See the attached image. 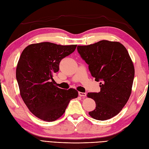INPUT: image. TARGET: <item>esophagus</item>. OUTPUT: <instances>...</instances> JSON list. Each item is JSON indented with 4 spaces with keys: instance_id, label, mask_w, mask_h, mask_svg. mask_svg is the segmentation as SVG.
Returning a JSON list of instances; mask_svg holds the SVG:
<instances>
[{
    "instance_id": "34e87169",
    "label": "esophagus",
    "mask_w": 149,
    "mask_h": 149,
    "mask_svg": "<svg viewBox=\"0 0 149 149\" xmlns=\"http://www.w3.org/2000/svg\"><path fill=\"white\" fill-rule=\"evenodd\" d=\"M78 94H79V96H81V97H85L86 96V93L79 92Z\"/></svg>"
}]
</instances>
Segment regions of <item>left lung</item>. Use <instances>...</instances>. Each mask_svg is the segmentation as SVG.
<instances>
[{
	"mask_svg": "<svg viewBox=\"0 0 149 149\" xmlns=\"http://www.w3.org/2000/svg\"><path fill=\"white\" fill-rule=\"evenodd\" d=\"M78 52L88 65L101 91L88 93L95 101L96 109L89 114L105 120L119 114L129 100L134 78V67L127 49L118 42L101 40L92 45L78 46Z\"/></svg>",
	"mask_w": 149,
	"mask_h": 149,
	"instance_id": "8db88e82",
	"label": "left lung"
}]
</instances>
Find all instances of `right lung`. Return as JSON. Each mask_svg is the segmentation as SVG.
<instances>
[{"mask_svg": "<svg viewBox=\"0 0 149 149\" xmlns=\"http://www.w3.org/2000/svg\"><path fill=\"white\" fill-rule=\"evenodd\" d=\"M76 45H60L50 42L31 44L22 52L16 69L21 97L30 111L45 121H54L64 114L76 89L58 88L53 76L61 60L70 55Z\"/></svg>", "mask_w": 149, "mask_h": 149, "instance_id": "right-lung-1", "label": "right lung"}]
</instances>
